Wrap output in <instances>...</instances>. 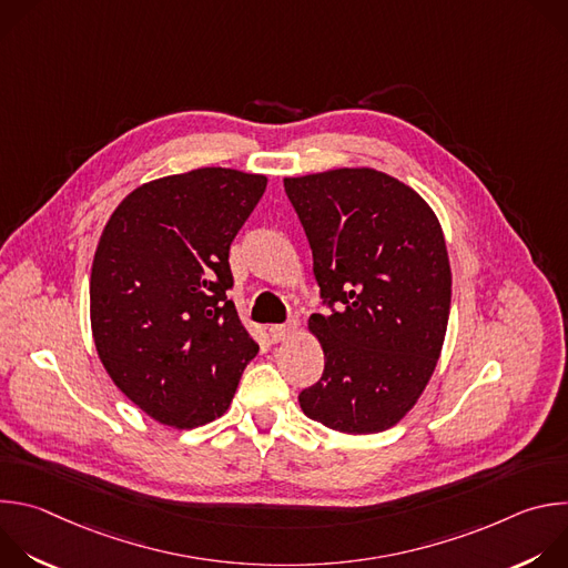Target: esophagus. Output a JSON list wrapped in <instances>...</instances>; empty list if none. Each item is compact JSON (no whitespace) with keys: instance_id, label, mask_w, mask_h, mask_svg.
<instances>
[{"instance_id":"1","label":"esophagus","mask_w":568,"mask_h":568,"mask_svg":"<svg viewBox=\"0 0 568 568\" xmlns=\"http://www.w3.org/2000/svg\"><path fill=\"white\" fill-rule=\"evenodd\" d=\"M298 331V321H287V323H278V326L270 328V337L274 344L290 339L294 333Z\"/></svg>"}]
</instances>
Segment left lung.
Returning <instances> with one entry per match:
<instances>
[{"instance_id":"left-lung-1","label":"left lung","mask_w":568,"mask_h":568,"mask_svg":"<svg viewBox=\"0 0 568 568\" xmlns=\"http://www.w3.org/2000/svg\"><path fill=\"white\" fill-rule=\"evenodd\" d=\"M328 314H312L326 366L298 393L307 418L377 434L425 390L445 342L452 270L440 222L407 184L373 169L285 178Z\"/></svg>"}]
</instances>
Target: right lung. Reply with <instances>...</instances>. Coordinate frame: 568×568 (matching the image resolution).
<instances>
[{"label":"right lung","mask_w":568,"mask_h":568,"mask_svg":"<svg viewBox=\"0 0 568 568\" xmlns=\"http://www.w3.org/2000/svg\"><path fill=\"white\" fill-rule=\"evenodd\" d=\"M265 175L197 169L134 189L99 240L90 314L112 382L154 420L206 425L233 399L258 344L233 301L229 247Z\"/></svg>","instance_id":"right-lung-1"}]
</instances>
